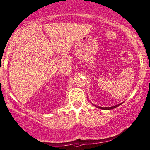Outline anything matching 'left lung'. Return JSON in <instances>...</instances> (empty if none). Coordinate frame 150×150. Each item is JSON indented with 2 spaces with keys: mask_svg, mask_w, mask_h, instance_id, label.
Listing matches in <instances>:
<instances>
[{
  "mask_svg": "<svg viewBox=\"0 0 150 150\" xmlns=\"http://www.w3.org/2000/svg\"><path fill=\"white\" fill-rule=\"evenodd\" d=\"M120 105H121V104H120V105H117L116 106H113V107H99L100 109H113V108L118 107V106Z\"/></svg>",
  "mask_w": 150,
  "mask_h": 150,
  "instance_id": "left-lung-1",
  "label": "left lung"
}]
</instances>
